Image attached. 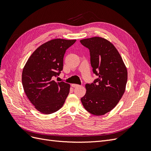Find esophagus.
<instances>
[{"label": "esophagus", "mask_w": 151, "mask_h": 151, "mask_svg": "<svg viewBox=\"0 0 151 151\" xmlns=\"http://www.w3.org/2000/svg\"><path fill=\"white\" fill-rule=\"evenodd\" d=\"M71 86H72V87H73V88H77V87L79 86V85L76 84H72Z\"/></svg>", "instance_id": "34e87169"}]
</instances>
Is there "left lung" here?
I'll use <instances>...</instances> for the list:
<instances>
[{
    "label": "left lung",
    "mask_w": 151,
    "mask_h": 151,
    "mask_svg": "<svg viewBox=\"0 0 151 151\" xmlns=\"http://www.w3.org/2000/svg\"><path fill=\"white\" fill-rule=\"evenodd\" d=\"M89 50L91 65L98 78L86 84V93L81 99L87 111L94 115H103L115 108L124 94L127 70L115 46L107 40L93 37L81 40Z\"/></svg>",
    "instance_id": "8db88e82"
}]
</instances>
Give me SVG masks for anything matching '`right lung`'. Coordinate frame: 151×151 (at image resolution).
Here are the masks:
<instances>
[{
    "mask_svg": "<svg viewBox=\"0 0 151 151\" xmlns=\"http://www.w3.org/2000/svg\"><path fill=\"white\" fill-rule=\"evenodd\" d=\"M76 40L54 39L43 43L32 53L24 67L22 84L26 95L35 108L43 114L60 109L70 91V84L56 82L63 69L67 49Z\"/></svg>",
    "mask_w": 151,
    "mask_h": 151,
    "instance_id": "right-lung-1",
    "label": "right lung"
}]
</instances>
